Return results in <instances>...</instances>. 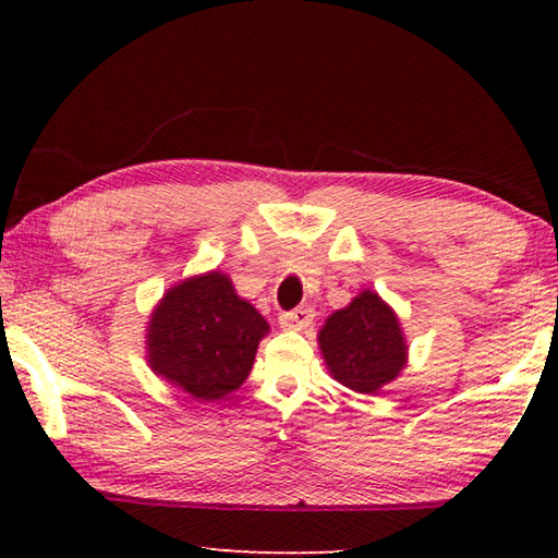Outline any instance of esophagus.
I'll use <instances>...</instances> for the list:
<instances>
[{
	"label": "esophagus",
	"instance_id": "34e87169",
	"mask_svg": "<svg viewBox=\"0 0 558 558\" xmlns=\"http://www.w3.org/2000/svg\"><path fill=\"white\" fill-rule=\"evenodd\" d=\"M313 307L310 305H302V307H295L290 310V313H282L278 317V323L282 329H307L310 325H313Z\"/></svg>",
	"mask_w": 558,
	"mask_h": 558
}]
</instances>
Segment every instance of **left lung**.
I'll return each mask as SVG.
<instances>
[{"mask_svg": "<svg viewBox=\"0 0 558 558\" xmlns=\"http://www.w3.org/2000/svg\"><path fill=\"white\" fill-rule=\"evenodd\" d=\"M317 342L329 374L356 393H376L393 381L409 354L399 317L372 290L329 315Z\"/></svg>", "mask_w": 558, "mask_h": 558, "instance_id": "obj_1", "label": "left lung"}]
</instances>
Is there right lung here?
I'll use <instances>...</instances> for the list:
<instances>
[{
  "instance_id": "right-lung-1",
  "label": "right lung",
  "mask_w": 558,
  "mask_h": 558,
  "mask_svg": "<svg viewBox=\"0 0 558 558\" xmlns=\"http://www.w3.org/2000/svg\"><path fill=\"white\" fill-rule=\"evenodd\" d=\"M268 323L235 295L219 270L169 288L147 327V362L157 376L196 401H219L239 389Z\"/></svg>"
}]
</instances>
